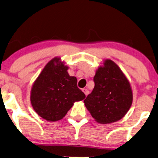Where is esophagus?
Instances as JSON below:
<instances>
[{"instance_id":"obj_1","label":"esophagus","mask_w":158,"mask_h":158,"mask_svg":"<svg viewBox=\"0 0 158 158\" xmlns=\"http://www.w3.org/2000/svg\"><path fill=\"white\" fill-rule=\"evenodd\" d=\"M82 91H83L84 93L85 94V95H86V96H87V94H89V90H88L87 89H82Z\"/></svg>"}]
</instances>
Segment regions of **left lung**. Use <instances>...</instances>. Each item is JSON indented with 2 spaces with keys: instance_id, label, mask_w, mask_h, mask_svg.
I'll list each match as a JSON object with an SVG mask.
<instances>
[{
  "instance_id": "obj_1",
  "label": "left lung",
  "mask_w": 158,
  "mask_h": 158,
  "mask_svg": "<svg viewBox=\"0 0 158 158\" xmlns=\"http://www.w3.org/2000/svg\"><path fill=\"white\" fill-rule=\"evenodd\" d=\"M94 87L85 100L86 108L98 123H110L121 119L133 101L131 87L118 66L106 59L94 77Z\"/></svg>"
}]
</instances>
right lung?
I'll use <instances>...</instances> for the list:
<instances>
[{
	"instance_id": "obj_1",
	"label": "right lung",
	"mask_w": 158,
	"mask_h": 158,
	"mask_svg": "<svg viewBox=\"0 0 158 158\" xmlns=\"http://www.w3.org/2000/svg\"><path fill=\"white\" fill-rule=\"evenodd\" d=\"M69 67L56 57L46 64L34 82L30 101L35 112L48 121L62 119L73 103L85 98L77 79L68 73Z\"/></svg>"
}]
</instances>
